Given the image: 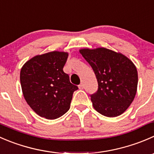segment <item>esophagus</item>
<instances>
[{
	"label": "esophagus",
	"mask_w": 154,
	"mask_h": 154,
	"mask_svg": "<svg viewBox=\"0 0 154 154\" xmlns=\"http://www.w3.org/2000/svg\"><path fill=\"white\" fill-rule=\"evenodd\" d=\"M79 89H83V88H84V84L81 83L80 85H79Z\"/></svg>",
	"instance_id": "esophagus-1"
}]
</instances>
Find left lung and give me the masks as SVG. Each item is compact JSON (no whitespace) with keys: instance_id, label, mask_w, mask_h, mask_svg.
<instances>
[{"instance_id":"1","label":"left lung","mask_w":154,"mask_h":154,"mask_svg":"<svg viewBox=\"0 0 154 154\" xmlns=\"http://www.w3.org/2000/svg\"><path fill=\"white\" fill-rule=\"evenodd\" d=\"M79 51L92 67L98 82V90L91 95L95 110L109 118L121 115L136 94L135 66L124 54L106 48H84Z\"/></svg>"}]
</instances>
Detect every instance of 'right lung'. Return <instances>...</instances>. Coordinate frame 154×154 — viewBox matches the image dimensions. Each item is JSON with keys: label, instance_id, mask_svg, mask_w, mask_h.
<instances>
[{"label": "right lung", "instance_id": "obj_1", "mask_svg": "<svg viewBox=\"0 0 154 154\" xmlns=\"http://www.w3.org/2000/svg\"><path fill=\"white\" fill-rule=\"evenodd\" d=\"M68 53L51 51L36 55L21 69L22 93L30 107L40 117L56 119L69 109L73 92L72 85L63 68Z\"/></svg>", "mask_w": 154, "mask_h": 154}]
</instances>
